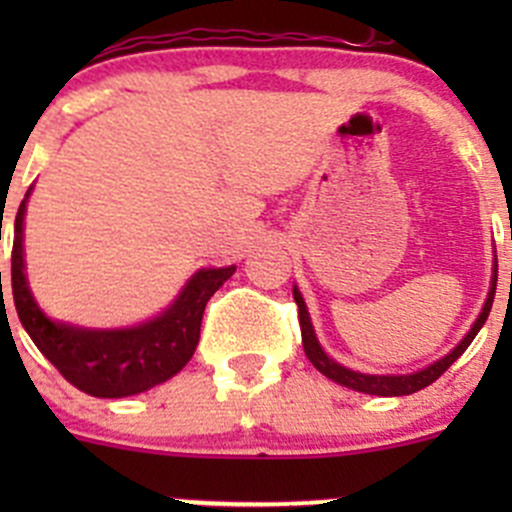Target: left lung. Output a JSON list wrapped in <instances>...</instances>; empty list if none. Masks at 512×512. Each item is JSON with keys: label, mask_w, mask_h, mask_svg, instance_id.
<instances>
[{"label": "left lung", "mask_w": 512, "mask_h": 512, "mask_svg": "<svg viewBox=\"0 0 512 512\" xmlns=\"http://www.w3.org/2000/svg\"><path fill=\"white\" fill-rule=\"evenodd\" d=\"M495 282H498V262H495L493 287H490L488 299H485L483 312L478 314L476 324H473L471 332H468L466 337H463V342L458 344V347L453 349L451 354H446V356H443V359H438L436 364H431V366H426V369L416 371V374H406V376L359 374V371H352V369H347V366L337 364V361H334V359H329V356L322 352V347H319L317 337H314V329H312V322H309V314H307V307H304L302 294H299V289L294 287L292 294H294V302H297V309H299L297 314H299V329H302L304 354H307V359L312 361L314 369L322 371V374L327 376V379L337 381V384H342V386H349V389H354V391H361V394H374V396H409V394H416V391L426 389L428 384H433V381H436L438 376H441L443 371H446L448 366H451L453 361L458 359V356H461L468 347H471V342H473V339H476V334L480 332V327H483L485 319H488L490 307H493Z\"/></svg>", "instance_id": "obj_1"}]
</instances>
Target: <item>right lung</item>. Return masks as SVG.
Masks as SVG:
<instances>
[{"mask_svg": "<svg viewBox=\"0 0 512 512\" xmlns=\"http://www.w3.org/2000/svg\"><path fill=\"white\" fill-rule=\"evenodd\" d=\"M29 198V193H27ZM19 205L12 245V294L19 322L41 354L59 369L69 384L98 399H121L148 391L178 374L193 356L200 339V322L208 299L223 287L235 267L200 270L160 317L131 329H79L51 322L36 307L24 277V210ZM2 282V275H0Z\"/></svg>", "mask_w": 512, "mask_h": 512, "instance_id": "right-lung-1", "label": "right lung"}]
</instances>
